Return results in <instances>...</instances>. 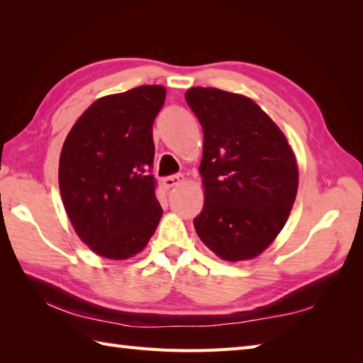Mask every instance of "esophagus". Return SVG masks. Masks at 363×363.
<instances>
[{
    "instance_id": "1",
    "label": "esophagus",
    "mask_w": 363,
    "mask_h": 363,
    "mask_svg": "<svg viewBox=\"0 0 363 363\" xmlns=\"http://www.w3.org/2000/svg\"><path fill=\"white\" fill-rule=\"evenodd\" d=\"M184 181H186V177H184V174H173V176L165 177V179L162 181V184H164V187L167 190H169V189H173V187L181 186Z\"/></svg>"
}]
</instances>
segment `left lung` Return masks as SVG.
<instances>
[{"label": "left lung", "instance_id": "left-lung-1", "mask_svg": "<svg viewBox=\"0 0 363 363\" xmlns=\"http://www.w3.org/2000/svg\"><path fill=\"white\" fill-rule=\"evenodd\" d=\"M186 101L204 134L196 234L223 260L257 257L279 235L296 198L298 164L287 137L245 95L191 87Z\"/></svg>", "mask_w": 363, "mask_h": 363}]
</instances>
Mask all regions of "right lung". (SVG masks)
Masks as SVG:
<instances>
[{
    "label": "right lung",
    "instance_id": "add662e5",
    "mask_svg": "<svg viewBox=\"0 0 363 363\" xmlns=\"http://www.w3.org/2000/svg\"><path fill=\"white\" fill-rule=\"evenodd\" d=\"M162 86H140L96 99L68 133L59 160L65 212L95 254L126 260L156 233L162 207L152 123L165 103Z\"/></svg>",
    "mask_w": 363,
    "mask_h": 363
}]
</instances>
